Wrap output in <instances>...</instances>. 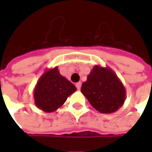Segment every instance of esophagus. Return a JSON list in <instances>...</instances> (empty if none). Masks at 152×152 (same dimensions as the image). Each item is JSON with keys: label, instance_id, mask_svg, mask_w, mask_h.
I'll return each mask as SVG.
<instances>
[{"label": "esophagus", "instance_id": "34e87169", "mask_svg": "<svg viewBox=\"0 0 152 152\" xmlns=\"http://www.w3.org/2000/svg\"><path fill=\"white\" fill-rule=\"evenodd\" d=\"M76 86L77 89H80V87H81V82H77L76 84Z\"/></svg>", "mask_w": 152, "mask_h": 152}]
</instances>
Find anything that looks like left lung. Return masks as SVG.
<instances>
[{"label": "left lung", "mask_w": 152, "mask_h": 152, "mask_svg": "<svg viewBox=\"0 0 152 152\" xmlns=\"http://www.w3.org/2000/svg\"><path fill=\"white\" fill-rule=\"evenodd\" d=\"M80 91L94 108L103 114L116 112L124 104V85L110 67L95 65L81 86Z\"/></svg>", "instance_id": "1"}]
</instances>
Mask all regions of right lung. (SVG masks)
I'll return each instance as SVG.
<instances>
[{
    "mask_svg": "<svg viewBox=\"0 0 152 152\" xmlns=\"http://www.w3.org/2000/svg\"><path fill=\"white\" fill-rule=\"evenodd\" d=\"M76 90V86L60 74L58 66L50 68L41 75L35 86V104L44 112H53Z\"/></svg>",
    "mask_w": 152,
    "mask_h": 152,
    "instance_id": "add662e5",
    "label": "right lung"
}]
</instances>
